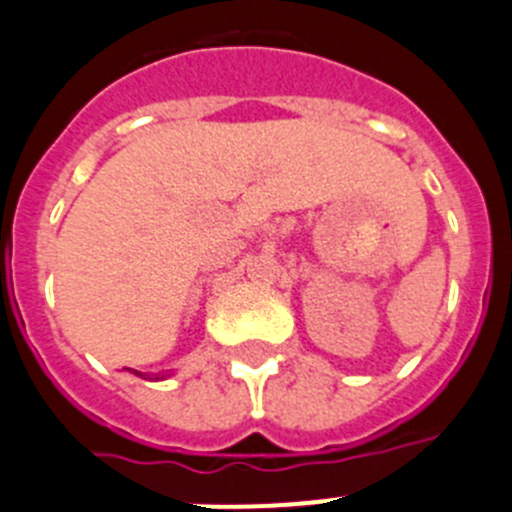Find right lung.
<instances>
[{
	"mask_svg": "<svg viewBox=\"0 0 512 512\" xmlns=\"http://www.w3.org/2000/svg\"><path fill=\"white\" fill-rule=\"evenodd\" d=\"M135 374H140V372H135Z\"/></svg>",
	"mask_w": 512,
	"mask_h": 512,
	"instance_id": "add662e5",
	"label": "right lung"
}]
</instances>
